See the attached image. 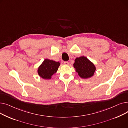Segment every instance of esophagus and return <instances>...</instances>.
Wrapping results in <instances>:
<instances>
[{"label":"esophagus","mask_w":128,"mask_h":128,"mask_svg":"<svg viewBox=\"0 0 128 128\" xmlns=\"http://www.w3.org/2000/svg\"><path fill=\"white\" fill-rule=\"evenodd\" d=\"M64 64L65 65H69V63H68V61L64 62Z\"/></svg>","instance_id":"34e87169"}]
</instances>
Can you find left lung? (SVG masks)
<instances>
[{
  "instance_id": "left-lung-1",
  "label": "left lung",
  "mask_w": 128,
  "mask_h": 128,
  "mask_svg": "<svg viewBox=\"0 0 128 128\" xmlns=\"http://www.w3.org/2000/svg\"><path fill=\"white\" fill-rule=\"evenodd\" d=\"M73 66L79 77L83 79L92 77L96 70L94 64L84 56L76 58Z\"/></svg>"
}]
</instances>
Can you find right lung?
<instances>
[{
    "instance_id": "add662e5",
    "label": "right lung",
    "mask_w": 128,
    "mask_h": 128,
    "mask_svg": "<svg viewBox=\"0 0 128 128\" xmlns=\"http://www.w3.org/2000/svg\"><path fill=\"white\" fill-rule=\"evenodd\" d=\"M60 64L59 62L46 58L38 67V74L44 79H50L58 71Z\"/></svg>"
}]
</instances>
